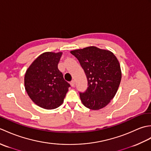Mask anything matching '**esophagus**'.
Returning <instances> with one entry per match:
<instances>
[{
  "label": "esophagus",
  "instance_id": "1",
  "mask_svg": "<svg viewBox=\"0 0 151 151\" xmlns=\"http://www.w3.org/2000/svg\"><path fill=\"white\" fill-rule=\"evenodd\" d=\"M70 86H72V87H74V86H75V81H74V80H73V81H71V82H70Z\"/></svg>",
  "mask_w": 151,
  "mask_h": 151
}]
</instances>
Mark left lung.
I'll use <instances>...</instances> for the list:
<instances>
[{"label":"left lung","mask_w":151,"mask_h":151,"mask_svg":"<svg viewBox=\"0 0 151 151\" xmlns=\"http://www.w3.org/2000/svg\"><path fill=\"white\" fill-rule=\"evenodd\" d=\"M88 79V89L80 93L82 104L93 110L103 108L117 91L121 81L119 62L113 52L94 46L70 51Z\"/></svg>","instance_id":"1"}]
</instances>
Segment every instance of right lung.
<instances>
[{"label": "right lung", "instance_id": "right-lung-1", "mask_svg": "<svg viewBox=\"0 0 151 151\" xmlns=\"http://www.w3.org/2000/svg\"><path fill=\"white\" fill-rule=\"evenodd\" d=\"M62 52H46L32 63L24 75V87L30 98L40 107L52 110L63 102L70 84L58 68Z\"/></svg>", "mask_w": 151, "mask_h": 151}]
</instances>
